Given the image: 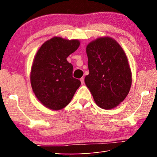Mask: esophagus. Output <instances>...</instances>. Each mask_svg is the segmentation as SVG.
<instances>
[{"label": "esophagus", "instance_id": "1", "mask_svg": "<svg viewBox=\"0 0 157 157\" xmlns=\"http://www.w3.org/2000/svg\"><path fill=\"white\" fill-rule=\"evenodd\" d=\"M79 80H80L82 84H84V78H81L80 79H79Z\"/></svg>", "mask_w": 157, "mask_h": 157}]
</instances>
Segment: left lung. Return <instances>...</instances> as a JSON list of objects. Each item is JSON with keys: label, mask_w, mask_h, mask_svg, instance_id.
<instances>
[{"label": "left lung", "mask_w": 157, "mask_h": 157, "mask_svg": "<svg viewBox=\"0 0 157 157\" xmlns=\"http://www.w3.org/2000/svg\"><path fill=\"white\" fill-rule=\"evenodd\" d=\"M89 74L84 78L95 102L103 109H111L128 95L132 71L125 52L115 39L99 37L86 48Z\"/></svg>", "instance_id": "left-lung-1"}]
</instances>
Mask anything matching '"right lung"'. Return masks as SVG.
I'll list each match as a JSON object with an SVG mask.
<instances>
[{"label": "right lung", "mask_w": 157, "mask_h": 157, "mask_svg": "<svg viewBox=\"0 0 157 157\" xmlns=\"http://www.w3.org/2000/svg\"><path fill=\"white\" fill-rule=\"evenodd\" d=\"M79 45L78 39L54 36L36 52L31 67L30 83L35 96L46 108L62 109L80 86V81L73 78V65L66 59Z\"/></svg>", "instance_id": "1"}]
</instances>
